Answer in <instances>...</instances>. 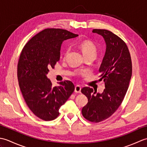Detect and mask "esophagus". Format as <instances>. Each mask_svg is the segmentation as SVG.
I'll use <instances>...</instances> for the list:
<instances>
[{
	"instance_id": "esophagus-1",
	"label": "esophagus",
	"mask_w": 147,
	"mask_h": 147,
	"mask_svg": "<svg viewBox=\"0 0 147 147\" xmlns=\"http://www.w3.org/2000/svg\"><path fill=\"white\" fill-rule=\"evenodd\" d=\"M81 90H82V88L80 85H76L75 86V88H74V92L76 93H81Z\"/></svg>"
}]
</instances>
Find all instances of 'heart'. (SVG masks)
Listing matches in <instances>:
<instances>
[{
	"label": "heart",
	"instance_id": "obj_1",
	"mask_svg": "<svg viewBox=\"0 0 147 147\" xmlns=\"http://www.w3.org/2000/svg\"><path fill=\"white\" fill-rule=\"evenodd\" d=\"M80 48L82 51L84 57L85 58L88 57H95L97 54V49L95 45L92 41L88 40H84L80 43ZM69 52V49H66L64 51V55L65 56Z\"/></svg>",
	"mask_w": 147,
	"mask_h": 147
}]
</instances>
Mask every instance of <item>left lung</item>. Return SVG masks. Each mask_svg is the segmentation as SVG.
Returning a JSON list of instances; mask_svg holds the SVG:
<instances>
[{
  "label": "left lung",
  "mask_w": 147,
  "mask_h": 147,
  "mask_svg": "<svg viewBox=\"0 0 147 147\" xmlns=\"http://www.w3.org/2000/svg\"><path fill=\"white\" fill-rule=\"evenodd\" d=\"M92 32L101 35L106 44L99 68V80H104L105 88L99 93L90 87L83 88L81 92L88 103L82 112L86 119L99 123L111 116L123 102L132 75V62L128 48L119 37L107 30L94 29Z\"/></svg>",
  "instance_id": "left-lung-1"
}]
</instances>
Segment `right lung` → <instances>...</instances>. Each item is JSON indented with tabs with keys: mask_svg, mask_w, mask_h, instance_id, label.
<instances>
[{
	"mask_svg": "<svg viewBox=\"0 0 147 147\" xmlns=\"http://www.w3.org/2000/svg\"><path fill=\"white\" fill-rule=\"evenodd\" d=\"M78 36L65 30H43L28 42L21 53L18 64L19 85L27 105L42 120L57 118L59 109L74 92V85L70 81L53 86L47 74L60 59L62 42Z\"/></svg>",
	"mask_w": 147,
	"mask_h": 147,
	"instance_id": "add662e5",
	"label": "right lung"
}]
</instances>
